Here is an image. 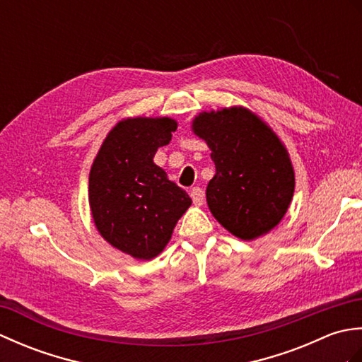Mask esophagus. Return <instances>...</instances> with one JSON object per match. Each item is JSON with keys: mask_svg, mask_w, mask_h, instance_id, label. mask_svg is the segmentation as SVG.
<instances>
[{"mask_svg": "<svg viewBox=\"0 0 362 362\" xmlns=\"http://www.w3.org/2000/svg\"><path fill=\"white\" fill-rule=\"evenodd\" d=\"M189 194H191V199H193V202H194L196 205H204V202H205V194H204L202 188L194 187L193 189H191Z\"/></svg>", "mask_w": 362, "mask_h": 362, "instance_id": "obj_1", "label": "esophagus"}]
</instances>
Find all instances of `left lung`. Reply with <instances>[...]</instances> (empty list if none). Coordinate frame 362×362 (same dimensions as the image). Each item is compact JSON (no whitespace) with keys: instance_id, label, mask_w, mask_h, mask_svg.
I'll use <instances>...</instances> for the list:
<instances>
[{"instance_id":"1","label":"left lung","mask_w":362,"mask_h":362,"mask_svg":"<svg viewBox=\"0 0 362 362\" xmlns=\"http://www.w3.org/2000/svg\"><path fill=\"white\" fill-rule=\"evenodd\" d=\"M193 130L209 144L216 166L206 187L213 216L245 241L272 230L294 194V169L276 135L243 107L204 112Z\"/></svg>"}]
</instances>
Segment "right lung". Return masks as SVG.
I'll use <instances>...</instances> for the list:
<instances>
[{
  "mask_svg": "<svg viewBox=\"0 0 362 362\" xmlns=\"http://www.w3.org/2000/svg\"><path fill=\"white\" fill-rule=\"evenodd\" d=\"M177 129L169 118H129L107 135L93 161L88 201L99 233L136 259L157 257L191 199L153 163Z\"/></svg>",
  "mask_w": 362,
  "mask_h": 362,
  "instance_id": "1",
  "label": "right lung"
}]
</instances>
